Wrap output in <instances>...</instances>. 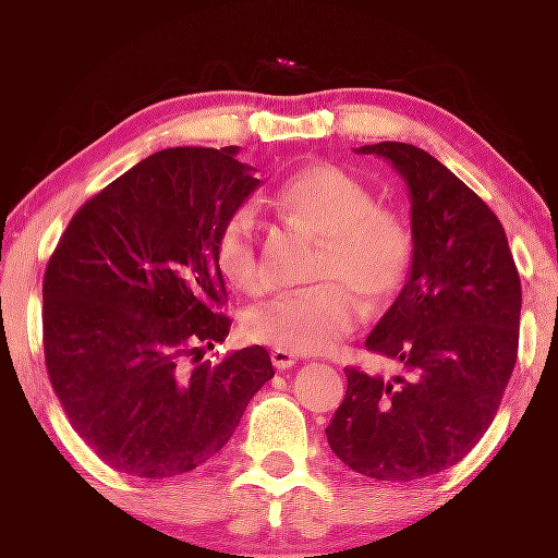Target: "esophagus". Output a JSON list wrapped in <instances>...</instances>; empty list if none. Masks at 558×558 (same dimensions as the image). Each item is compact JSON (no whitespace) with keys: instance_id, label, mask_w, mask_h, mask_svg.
<instances>
[{"instance_id":"obj_1","label":"esophagus","mask_w":558,"mask_h":558,"mask_svg":"<svg viewBox=\"0 0 558 558\" xmlns=\"http://www.w3.org/2000/svg\"><path fill=\"white\" fill-rule=\"evenodd\" d=\"M271 364L279 368V372H284V368H292L296 364V356L294 353H287V351H279L274 349L271 351Z\"/></svg>"}]
</instances>
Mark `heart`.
Listing matches in <instances>:
<instances>
[{
  "label": "heart",
  "mask_w": 558,
  "mask_h": 558,
  "mask_svg": "<svg viewBox=\"0 0 558 558\" xmlns=\"http://www.w3.org/2000/svg\"><path fill=\"white\" fill-rule=\"evenodd\" d=\"M279 209L320 241L313 266L317 287L253 310L243 330L253 343L315 356L356 328L351 293L376 310L400 292L412 264V233L400 215L376 207L374 194L332 163L296 171L279 192ZM215 264L238 292H264L251 213L241 209L228 217L215 241Z\"/></svg>",
  "instance_id": "heart-1"
}]
</instances>
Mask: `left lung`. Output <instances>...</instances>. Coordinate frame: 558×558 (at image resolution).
<instances>
[{"instance_id": "left-lung-1", "label": "left lung", "mask_w": 558, "mask_h": 558, "mask_svg": "<svg viewBox=\"0 0 558 558\" xmlns=\"http://www.w3.org/2000/svg\"><path fill=\"white\" fill-rule=\"evenodd\" d=\"M356 154L392 163L410 194V277L366 338L402 374L345 368L349 389L325 436L353 472L415 482L459 464L495 421L523 294L497 215L438 158L389 141Z\"/></svg>"}]
</instances>
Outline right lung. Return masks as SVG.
<instances>
[{
  "instance_id": "right-lung-1",
  "label": "right lung",
  "mask_w": 558,
  "mask_h": 558,
  "mask_svg": "<svg viewBox=\"0 0 558 558\" xmlns=\"http://www.w3.org/2000/svg\"><path fill=\"white\" fill-rule=\"evenodd\" d=\"M238 148H166L71 217L43 279V349L71 425L118 472L166 480L220 451L274 376L262 345L202 361L230 317L215 241L258 179Z\"/></svg>"
}]
</instances>
